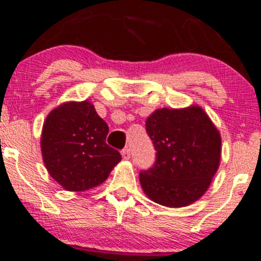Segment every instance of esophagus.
Segmentation results:
<instances>
[{
	"mask_svg": "<svg viewBox=\"0 0 261 261\" xmlns=\"http://www.w3.org/2000/svg\"><path fill=\"white\" fill-rule=\"evenodd\" d=\"M121 155H122V158H124V160H130V157H131V152H130V148H124L121 151Z\"/></svg>",
	"mask_w": 261,
	"mask_h": 261,
	"instance_id": "1",
	"label": "esophagus"
}]
</instances>
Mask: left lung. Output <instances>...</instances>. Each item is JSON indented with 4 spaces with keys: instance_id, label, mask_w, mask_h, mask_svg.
Returning a JSON list of instances; mask_svg holds the SVG:
<instances>
[{
    "instance_id": "8db88e82",
    "label": "left lung",
    "mask_w": 261,
    "mask_h": 261,
    "mask_svg": "<svg viewBox=\"0 0 261 261\" xmlns=\"http://www.w3.org/2000/svg\"><path fill=\"white\" fill-rule=\"evenodd\" d=\"M155 163L140 173L148 199L167 207H184L207 191L221 162V134L199 106L154 110L146 120Z\"/></svg>"
}]
</instances>
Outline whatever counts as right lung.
I'll return each mask as SVG.
<instances>
[{
  "label": "right lung",
  "instance_id": "add662e5",
  "mask_svg": "<svg viewBox=\"0 0 261 261\" xmlns=\"http://www.w3.org/2000/svg\"><path fill=\"white\" fill-rule=\"evenodd\" d=\"M107 122L91 101H65L49 113L41 131V155L49 174L67 191H86L107 180L121 161L107 145Z\"/></svg>",
  "mask_w": 261,
  "mask_h": 261
}]
</instances>
